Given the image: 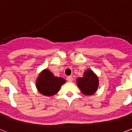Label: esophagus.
I'll use <instances>...</instances> for the list:
<instances>
[{"label":"esophagus","mask_w":132,"mask_h":132,"mask_svg":"<svg viewBox=\"0 0 132 132\" xmlns=\"http://www.w3.org/2000/svg\"><path fill=\"white\" fill-rule=\"evenodd\" d=\"M66 79H67V80L69 81V82H72L73 81V77L72 76H68Z\"/></svg>","instance_id":"esophagus-1"}]
</instances>
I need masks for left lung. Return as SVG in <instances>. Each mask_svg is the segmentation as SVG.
<instances>
[{"label": "left lung", "instance_id": "8db88e82", "mask_svg": "<svg viewBox=\"0 0 132 132\" xmlns=\"http://www.w3.org/2000/svg\"><path fill=\"white\" fill-rule=\"evenodd\" d=\"M77 85L85 95H92L98 89V78L91 69H87L83 77L77 79Z\"/></svg>", "mask_w": 132, "mask_h": 132}]
</instances>
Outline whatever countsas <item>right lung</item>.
<instances>
[{"instance_id": "1", "label": "right lung", "mask_w": 132, "mask_h": 132, "mask_svg": "<svg viewBox=\"0 0 132 132\" xmlns=\"http://www.w3.org/2000/svg\"><path fill=\"white\" fill-rule=\"evenodd\" d=\"M65 82L66 80L63 78L54 76L49 70L45 69L38 77L36 85L40 93L50 96L56 94Z\"/></svg>"}]
</instances>
